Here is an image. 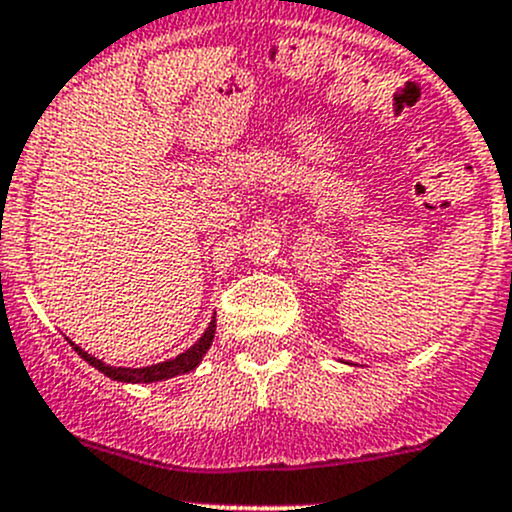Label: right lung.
<instances>
[{"label": "right lung", "instance_id": "add662e5", "mask_svg": "<svg viewBox=\"0 0 512 512\" xmlns=\"http://www.w3.org/2000/svg\"><path fill=\"white\" fill-rule=\"evenodd\" d=\"M213 337H215V317L213 322L208 324V329H205L203 337L198 339V342L193 344V347L188 349V352L178 354L175 359H168V361H160V364H153V366H143V369H123V366H108L103 364L101 359H96V356H91L89 352H84L81 347H76L74 342H71V347L79 352V356L84 361H89L91 366H96L101 374H106L108 379L113 381H126V384H151V381H163V379H173V376L178 374H188V371H193L195 366L203 361L205 352L210 349V344H213Z\"/></svg>", "mask_w": 512, "mask_h": 512}]
</instances>
